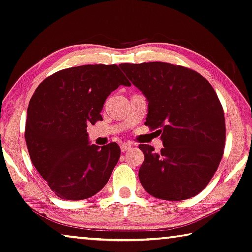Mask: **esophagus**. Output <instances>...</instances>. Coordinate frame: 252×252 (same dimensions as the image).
Here are the masks:
<instances>
[{"instance_id": "obj_1", "label": "esophagus", "mask_w": 252, "mask_h": 252, "mask_svg": "<svg viewBox=\"0 0 252 252\" xmlns=\"http://www.w3.org/2000/svg\"><path fill=\"white\" fill-rule=\"evenodd\" d=\"M121 151L122 152H126L127 150H129V149L131 148V146L129 145V143H127V142H123V143H121Z\"/></svg>"}]
</instances>
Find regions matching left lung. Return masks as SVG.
I'll use <instances>...</instances> for the list:
<instances>
[{"label": "left lung", "instance_id": "1", "mask_svg": "<svg viewBox=\"0 0 252 252\" xmlns=\"http://www.w3.org/2000/svg\"><path fill=\"white\" fill-rule=\"evenodd\" d=\"M120 67L146 96L145 124L163 141L158 153L139 146L142 187L168 201L194 197L217 172L225 147L224 112L212 86L197 71L164 62Z\"/></svg>", "mask_w": 252, "mask_h": 252}]
</instances>
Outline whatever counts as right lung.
Instances as JSON below:
<instances>
[{
	"mask_svg": "<svg viewBox=\"0 0 252 252\" xmlns=\"http://www.w3.org/2000/svg\"><path fill=\"white\" fill-rule=\"evenodd\" d=\"M122 85L130 83L119 66L95 64L56 71L35 89L25 139L35 169L61 199L90 198L109 182L121 149L90 145L87 126L102 120L106 97Z\"/></svg>",
	"mask_w": 252,
	"mask_h": 252,
	"instance_id": "1",
	"label": "right lung"
}]
</instances>
